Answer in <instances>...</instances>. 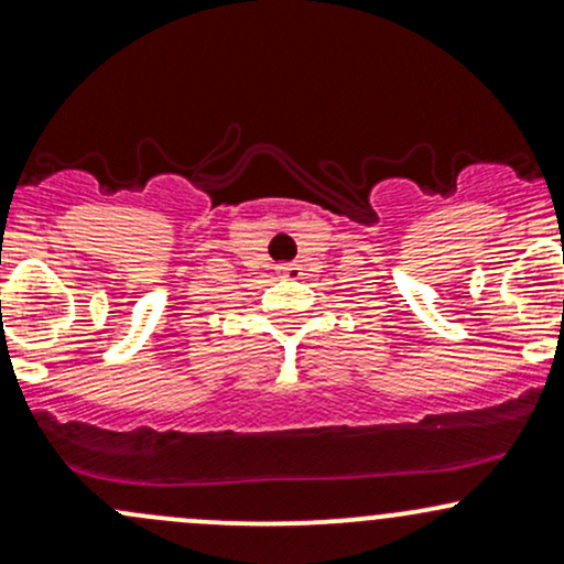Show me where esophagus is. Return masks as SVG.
Segmentation results:
<instances>
[{
    "label": "esophagus",
    "mask_w": 564,
    "mask_h": 564,
    "mask_svg": "<svg viewBox=\"0 0 564 564\" xmlns=\"http://www.w3.org/2000/svg\"><path fill=\"white\" fill-rule=\"evenodd\" d=\"M280 271L284 276H293V280H295V276H301V271H304V269H301L299 263H282Z\"/></svg>",
    "instance_id": "34e87169"
}]
</instances>
